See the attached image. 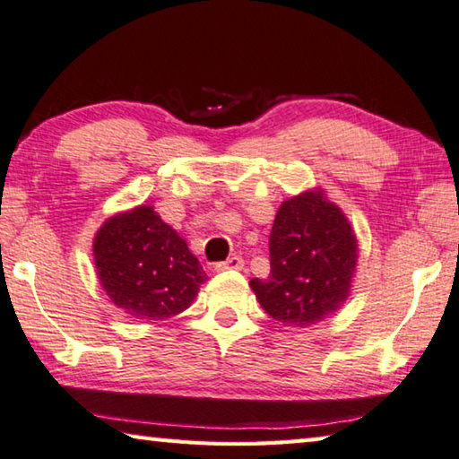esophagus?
<instances>
[{
	"label": "esophagus",
	"mask_w": 459,
	"mask_h": 459,
	"mask_svg": "<svg viewBox=\"0 0 459 459\" xmlns=\"http://www.w3.org/2000/svg\"><path fill=\"white\" fill-rule=\"evenodd\" d=\"M245 266V261H243V256L240 255H232V256H229L227 261H222V263H219L216 264V271H230V269H243Z\"/></svg>",
	"instance_id": "1"
}]
</instances>
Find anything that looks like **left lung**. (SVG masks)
<instances>
[{
  "mask_svg": "<svg viewBox=\"0 0 459 459\" xmlns=\"http://www.w3.org/2000/svg\"><path fill=\"white\" fill-rule=\"evenodd\" d=\"M271 274L251 289L273 319L309 327L335 313L349 295L357 240L339 208L305 193L279 208L269 237Z\"/></svg>",
  "mask_w": 459,
  "mask_h": 459,
  "instance_id": "1",
  "label": "left lung"
}]
</instances>
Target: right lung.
Returning <instances> with one entry per match:
<instances>
[{
    "mask_svg": "<svg viewBox=\"0 0 459 459\" xmlns=\"http://www.w3.org/2000/svg\"><path fill=\"white\" fill-rule=\"evenodd\" d=\"M94 258L106 293L136 319L162 321L185 311L206 281L198 258L152 206L108 221L96 235Z\"/></svg>",
    "mask_w": 459,
    "mask_h": 459,
    "instance_id": "add662e5",
    "label": "right lung"
}]
</instances>
